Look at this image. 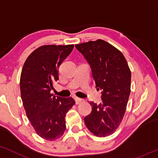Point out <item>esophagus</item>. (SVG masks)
<instances>
[{"label":"esophagus","mask_w":158,"mask_h":158,"mask_svg":"<svg viewBox=\"0 0 158 158\" xmlns=\"http://www.w3.org/2000/svg\"><path fill=\"white\" fill-rule=\"evenodd\" d=\"M75 101H76V103H77V104H81L85 102L84 99H82V98H78V97L75 98Z\"/></svg>","instance_id":"obj_1"}]
</instances>
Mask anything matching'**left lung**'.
I'll list each match as a JSON object with an SVG mask.
<instances>
[{
    "label": "left lung",
    "mask_w": 158,
    "mask_h": 158,
    "mask_svg": "<svg viewBox=\"0 0 158 158\" xmlns=\"http://www.w3.org/2000/svg\"><path fill=\"white\" fill-rule=\"evenodd\" d=\"M75 47L90 64L99 104L90 102L92 111L85 118L89 130L97 137L110 135L118 128L130 94L131 71L122 53L107 42L97 40Z\"/></svg>",
    "instance_id": "left-lung-1"
}]
</instances>
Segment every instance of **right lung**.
I'll use <instances>...</instances> for the list:
<instances>
[{
  "instance_id": "obj_1",
  "label": "right lung",
  "mask_w": 158,
  "mask_h": 158,
  "mask_svg": "<svg viewBox=\"0 0 158 158\" xmlns=\"http://www.w3.org/2000/svg\"><path fill=\"white\" fill-rule=\"evenodd\" d=\"M73 45H46L26 59L20 75V95L26 115L35 132L47 140L59 139L65 130V117L75 104L73 98L51 94L59 80L58 69Z\"/></svg>"
}]
</instances>
